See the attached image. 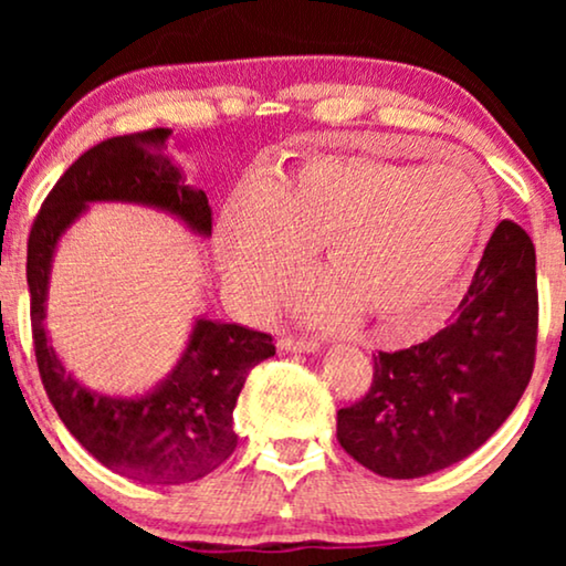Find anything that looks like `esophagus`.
<instances>
[{"label":"esophagus","mask_w":566,"mask_h":566,"mask_svg":"<svg viewBox=\"0 0 566 566\" xmlns=\"http://www.w3.org/2000/svg\"><path fill=\"white\" fill-rule=\"evenodd\" d=\"M277 347L281 350H293V353H314L319 350V343H316L314 337H298V335H283L281 339H277Z\"/></svg>","instance_id":"obj_1"}]
</instances>
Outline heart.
<instances>
[{
    "label": "heart",
    "mask_w": 566,
    "mask_h": 566,
    "mask_svg": "<svg viewBox=\"0 0 566 566\" xmlns=\"http://www.w3.org/2000/svg\"><path fill=\"white\" fill-rule=\"evenodd\" d=\"M486 190L461 161L405 167L368 157H319L221 216L229 281L252 308H273L319 244L327 285L306 298L316 319L358 312L407 337L436 319L476 250Z\"/></svg>",
    "instance_id": "heart-1"
}]
</instances>
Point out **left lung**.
I'll return each mask as SVG.
<instances>
[{
	"label": "left lung",
	"mask_w": 566,
	"mask_h": 566,
	"mask_svg": "<svg viewBox=\"0 0 566 566\" xmlns=\"http://www.w3.org/2000/svg\"><path fill=\"white\" fill-rule=\"evenodd\" d=\"M536 339V250L517 223L500 221L446 327L407 350L374 355L370 389L337 412L339 446L389 479L467 459L521 401Z\"/></svg>",
	"instance_id": "1"
}]
</instances>
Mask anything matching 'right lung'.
<instances>
[{
  "instance_id": "1",
  "label": "right lung",
  "mask_w": 566,
  "mask_h": 566,
  "mask_svg": "<svg viewBox=\"0 0 566 566\" xmlns=\"http://www.w3.org/2000/svg\"><path fill=\"white\" fill-rule=\"evenodd\" d=\"M172 130L149 128L99 142L82 154L45 196L28 237L30 324L35 363L66 430L128 479L182 484L211 474L234 453V407L247 374L275 355L268 332L198 319L172 376L142 399H111L76 381L45 337V291L59 237L95 200L157 206L211 234V206L167 159Z\"/></svg>"
}]
</instances>
